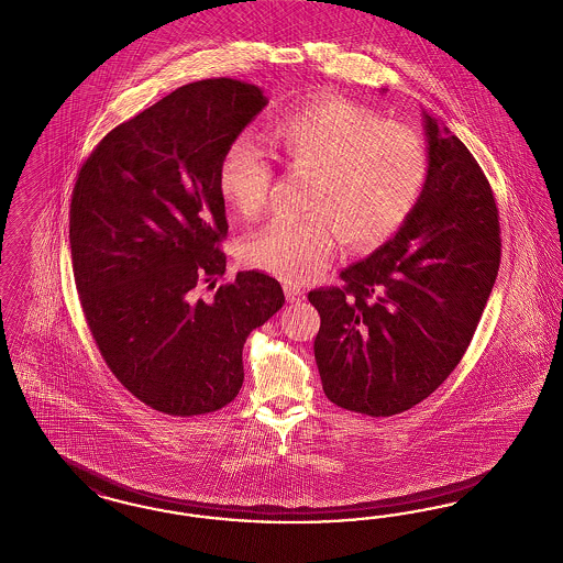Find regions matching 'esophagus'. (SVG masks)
<instances>
[{
    "label": "esophagus",
    "mask_w": 563,
    "mask_h": 563,
    "mask_svg": "<svg viewBox=\"0 0 563 563\" xmlns=\"http://www.w3.org/2000/svg\"><path fill=\"white\" fill-rule=\"evenodd\" d=\"M283 289H285V297H287V301H289V303H299V301H303V299H306L303 291H301L299 287H295V285H285Z\"/></svg>",
    "instance_id": "34e87169"
}]
</instances>
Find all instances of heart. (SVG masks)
Instances as JSON below:
<instances>
[{
	"mask_svg": "<svg viewBox=\"0 0 563 563\" xmlns=\"http://www.w3.org/2000/svg\"><path fill=\"white\" fill-rule=\"evenodd\" d=\"M272 153L289 169L314 172L303 218H274L243 245V260L289 283L324 271L341 236L350 249L389 239L419 201L429 174L423 137L402 123L343 98H316L283 114L268 132ZM218 192L241 216L271 201L274 169L247 135L225 144Z\"/></svg>",
	"mask_w": 563,
	"mask_h": 563,
	"instance_id": "1",
	"label": "heart"
}]
</instances>
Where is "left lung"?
I'll list each match as a JSON object with an SVG mask.
<instances>
[{"label": "left lung", "mask_w": 563, "mask_h": 563, "mask_svg": "<svg viewBox=\"0 0 563 563\" xmlns=\"http://www.w3.org/2000/svg\"><path fill=\"white\" fill-rule=\"evenodd\" d=\"M426 188L383 247L308 292L314 356L333 405L391 417L426 400L470 347L495 287L500 228L493 188L467 146L423 113Z\"/></svg>", "instance_id": "left-lung-1"}]
</instances>
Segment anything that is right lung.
Returning a JSON list of instances; mask_svg holds the SVG:
<instances>
[{"mask_svg":"<svg viewBox=\"0 0 563 563\" xmlns=\"http://www.w3.org/2000/svg\"><path fill=\"white\" fill-rule=\"evenodd\" d=\"M266 104L236 79L181 86L104 135L77 174L68 241L84 314L114 377L158 412L230 405L249 333L285 303L257 271L211 301L195 292L225 272L218 161Z\"/></svg>","mask_w":563,"mask_h":563,"instance_id":"obj_1","label":"right lung"}]
</instances>
